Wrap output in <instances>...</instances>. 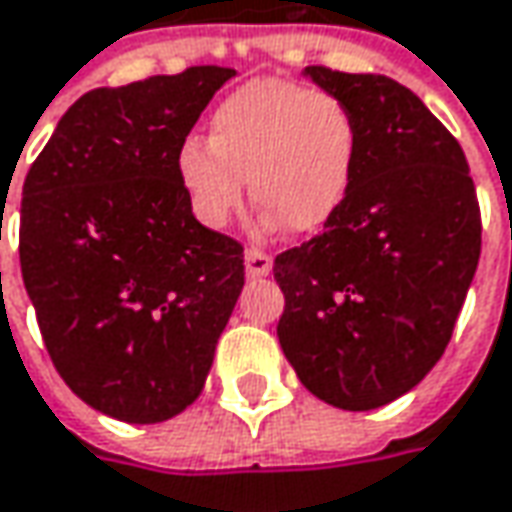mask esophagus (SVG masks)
Wrapping results in <instances>:
<instances>
[{
	"mask_svg": "<svg viewBox=\"0 0 512 512\" xmlns=\"http://www.w3.org/2000/svg\"><path fill=\"white\" fill-rule=\"evenodd\" d=\"M246 272L252 278H263L272 272V255L260 252V249H246Z\"/></svg>",
	"mask_w": 512,
	"mask_h": 512,
	"instance_id": "34e87169",
	"label": "esophagus"
}]
</instances>
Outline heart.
<instances>
[{
	"instance_id": "heart-1",
	"label": "heart",
	"mask_w": 512,
	"mask_h": 512,
	"mask_svg": "<svg viewBox=\"0 0 512 512\" xmlns=\"http://www.w3.org/2000/svg\"><path fill=\"white\" fill-rule=\"evenodd\" d=\"M358 154V125L335 94L283 79L240 85L214 108L209 140L177 148V177L209 229L229 226L252 200L263 226L315 232L341 209Z\"/></svg>"
}]
</instances>
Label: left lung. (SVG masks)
Wrapping results in <instances>:
<instances>
[{
	"instance_id": "1",
	"label": "left lung",
	"mask_w": 512,
	"mask_h": 512,
	"mask_svg": "<svg viewBox=\"0 0 512 512\" xmlns=\"http://www.w3.org/2000/svg\"><path fill=\"white\" fill-rule=\"evenodd\" d=\"M358 125L341 209L275 257L278 341L300 384L338 410H375L438 364L481 255L467 157L395 79L303 71Z\"/></svg>"
}]
</instances>
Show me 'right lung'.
<instances>
[{
    "instance_id": "add662e5",
    "label": "right lung",
    "mask_w": 512,
    "mask_h": 512,
    "mask_svg": "<svg viewBox=\"0 0 512 512\" xmlns=\"http://www.w3.org/2000/svg\"><path fill=\"white\" fill-rule=\"evenodd\" d=\"M194 65L82 94L22 186L19 263L48 355L79 398L157 424L203 392L243 289V246L206 229L177 148L232 79Z\"/></svg>"
}]
</instances>
